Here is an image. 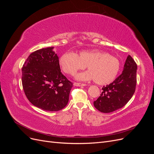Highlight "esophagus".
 <instances>
[{
    "label": "esophagus",
    "instance_id": "esophagus-1",
    "mask_svg": "<svg viewBox=\"0 0 154 154\" xmlns=\"http://www.w3.org/2000/svg\"><path fill=\"white\" fill-rule=\"evenodd\" d=\"M74 86H77V87H82V86H85L86 84H85V83H81L74 82Z\"/></svg>",
    "mask_w": 154,
    "mask_h": 154
}]
</instances>
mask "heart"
I'll list each match as a JSON object with an SVG mask.
<instances>
[{
  "label": "heart",
  "mask_w": 154,
  "mask_h": 154,
  "mask_svg": "<svg viewBox=\"0 0 154 154\" xmlns=\"http://www.w3.org/2000/svg\"><path fill=\"white\" fill-rule=\"evenodd\" d=\"M59 65L65 73L70 75H74L86 66L88 71L78 74L76 78L83 81L94 80L99 85L113 82L121 67L117 58L98 49L81 51L75 54L66 52L60 57Z\"/></svg>",
  "instance_id": "obj_1"
}]
</instances>
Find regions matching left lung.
<instances>
[{
  "label": "left lung",
  "instance_id": "obj_1",
  "mask_svg": "<svg viewBox=\"0 0 154 154\" xmlns=\"http://www.w3.org/2000/svg\"><path fill=\"white\" fill-rule=\"evenodd\" d=\"M137 64L128 55L122 74L112 82L102 88L100 96L94 101L96 109L109 113L122 108L131 99L137 83Z\"/></svg>",
  "mask_w": 154,
  "mask_h": 154
}]
</instances>
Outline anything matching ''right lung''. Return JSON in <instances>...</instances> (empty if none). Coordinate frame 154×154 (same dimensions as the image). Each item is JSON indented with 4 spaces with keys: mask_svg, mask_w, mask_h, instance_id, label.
Masks as SVG:
<instances>
[{
    "mask_svg": "<svg viewBox=\"0 0 154 154\" xmlns=\"http://www.w3.org/2000/svg\"><path fill=\"white\" fill-rule=\"evenodd\" d=\"M50 47L32 53L23 65L22 82L27 99L44 110L63 109L72 83L63 75L57 54Z\"/></svg>",
    "mask_w": 154,
    "mask_h": 154,
    "instance_id": "add662e5",
    "label": "right lung"
}]
</instances>
